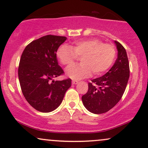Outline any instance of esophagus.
<instances>
[{"label": "esophagus", "instance_id": "esophagus-1", "mask_svg": "<svg viewBox=\"0 0 148 148\" xmlns=\"http://www.w3.org/2000/svg\"><path fill=\"white\" fill-rule=\"evenodd\" d=\"M78 83V81L76 80H72V84L73 85H76V84Z\"/></svg>", "mask_w": 148, "mask_h": 148}]
</instances>
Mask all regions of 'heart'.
Segmentation results:
<instances>
[{
    "instance_id": "heart-1",
    "label": "heart",
    "mask_w": 148,
    "mask_h": 148,
    "mask_svg": "<svg viewBox=\"0 0 148 148\" xmlns=\"http://www.w3.org/2000/svg\"><path fill=\"white\" fill-rule=\"evenodd\" d=\"M115 55L113 45L103 44L98 39L77 41L72 46L63 44L57 50V59L63 65H72L78 57H82L80 64L66 70L68 76L74 79L88 77L92 72L94 75H101L113 64Z\"/></svg>"
}]
</instances>
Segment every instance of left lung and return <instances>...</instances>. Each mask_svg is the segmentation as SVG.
I'll return each instance as SVG.
<instances>
[{"mask_svg":"<svg viewBox=\"0 0 148 148\" xmlns=\"http://www.w3.org/2000/svg\"><path fill=\"white\" fill-rule=\"evenodd\" d=\"M117 58L112 68L101 77L88 83V91L82 96L83 105L94 114L106 113L121 100L130 76L128 59L124 46L115 41Z\"/></svg>","mask_w":148,"mask_h":148,"instance_id":"8db88e82","label":"left lung"}]
</instances>
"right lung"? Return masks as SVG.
<instances>
[{
    "mask_svg": "<svg viewBox=\"0 0 148 148\" xmlns=\"http://www.w3.org/2000/svg\"><path fill=\"white\" fill-rule=\"evenodd\" d=\"M67 37L48 35L33 41L24 50L18 68L22 93L37 111L49 113L58 108L72 80L52 78L63 74L58 65L57 50Z\"/></svg>",
    "mask_w": 148,
    "mask_h": 148,
    "instance_id": "add662e5",
    "label": "right lung"
}]
</instances>
